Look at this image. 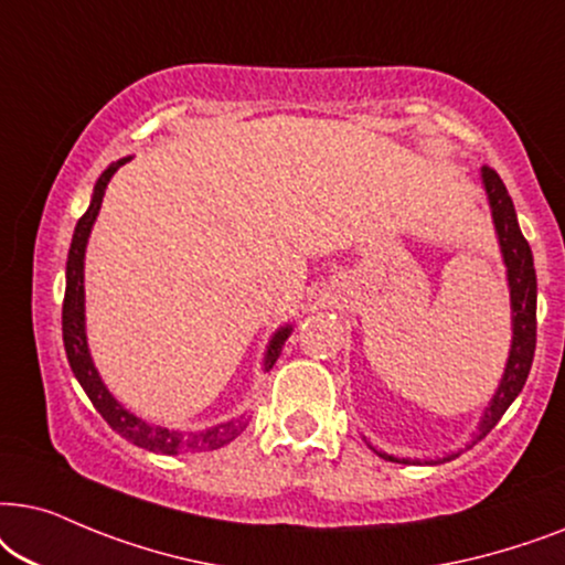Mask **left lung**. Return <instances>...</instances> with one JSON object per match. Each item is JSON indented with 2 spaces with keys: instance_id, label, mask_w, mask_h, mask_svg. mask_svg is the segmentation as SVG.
Listing matches in <instances>:
<instances>
[{
  "instance_id": "8db88e82",
  "label": "left lung",
  "mask_w": 565,
  "mask_h": 565,
  "mask_svg": "<svg viewBox=\"0 0 565 565\" xmlns=\"http://www.w3.org/2000/svg\"><path fill=\"white\" fill-rule=\"evenodd\" d=\"M480 178H483L486 193H488V204H491V216L495 224V235H499V245H501V255L503 263H507V278H509V295H511V349H509V359H507V370H503L501 385L495 390L493 401L488 403V408L483 413V420H480L476 439H483V436L491 431V428L499 424L503 413L514 397L522 393L524 382H527L532 359H535V343H537V276H535V263H532V250L530 243L524 239L522 230H519L516 222V212L514 204H511V195L503 185V180L499 178V172L491 170L486 164L480 170ZM377 452V449H374ZM382 460L390 462H420V460H408V457H395L387 452H377ZM460 452H449L445 457H436V460H428V465H439V462H449Z\"/></svg>"
}]
</instances>
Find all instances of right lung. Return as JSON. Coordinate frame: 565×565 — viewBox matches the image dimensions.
Returning a JSON list of instances; mask_svg holds the SVG:
<instances>
[{
    "label": "right lung",
    "instance_id": "obj_1",
    "mask_svg": "<svg viewBox=\"0 0 565 565\" xmlns=\"http://www.w3.org/2000/svg\"><path fill=\"white\" fill-rule=\"evenodd\" d=\"M131 157H124V160L113 162L108 170L97 178L93 201H89V209L79 216L77 227H74L70 258H66V295H64V310H62V333H64V349L66 359H70V366L74 377L79 380L82 390H85L89 401L97 408V413L108 420L113 431H118L126 441L137 445L141 449H149V452L157 455H183V452H212V449H220L230 445L232 439H237L239 434L247 428V420L250 416L243 413V416L227 420V424L204 428V431H191L180 434L170 431V428L152 426L147 420L134 416L120 405L116 397L108 393V387L103 385L100 374H97L93 356H89L87 349V333H85V250H87V237L93 232V224L97 220V212H100L105 188H108L110 178L116 175L120 164L129 162ZM291 335V326L278 328L274 338H270L266 359H263V366L266 372L276 364L278 353H281V345L287 343Z\"/></svg>",
    "mask_w": 565,
    "mask_h": 565
}]
</instances>
